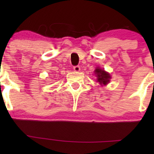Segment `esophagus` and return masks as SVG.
<instances>
[{
    "label": "esophagus",
    "mask_w": 154,
    "mask_h": 154,
    "mask_svg": "<svg viewBox=\"0 0 154 154\" xmlns=\"http://www.w3.org/2000/svg\"><path fill=\"white\" fill-rule=\"evenodd\" d=\"M74 71H75V72H79V71H80V67L79 66H74Z\"/></svg>",
    "instance_id": "esophagus-1"
}]
</instances>
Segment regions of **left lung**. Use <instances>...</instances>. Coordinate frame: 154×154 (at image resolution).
I'll use <instances>...</instances> for the list:
<instances>
[{"mask_svg":"<svg viewBox=\"0 0 154 154\" xmlns=\"http://www.w3.org/2000/svg\"><path fill=\"white\" fill-rule=\"evenodd\" d=\"M94 74L97 77V82H98L101 86H106L109 83L111 76L108 72L105 71L103 69L97 68L94 70Z\"/></svg>","mask_w":154,"mask_h":154,"instance_id":"left-lung-1","label":"left lung"}]
</instances>
